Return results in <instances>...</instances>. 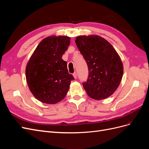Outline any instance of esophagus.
Listing matches in <instances>:
<instances>
[{"instance_id":"esophagus-1","label":"esophagus","mask_w":149,"mask_h":149,"mask_svg":"<svg viewBox=\"0 0 149 149\" xmlns=\"http://www.w3.org/2000/svg\"><path fill=\"white\" fill-rule=\"evenodd\" d=\"M73 77L74 78V79L77 78V73H74L73 74Z\"/></svg>"}]
</instances>
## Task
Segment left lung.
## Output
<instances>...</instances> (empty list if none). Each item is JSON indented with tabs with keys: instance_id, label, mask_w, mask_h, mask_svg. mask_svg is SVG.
Segmentation results:
<instances>
[{
	"instance_id": "1",
	"label": "left lung",
	"mask_w": 149,
	"mask_h": 149,
	"mask_svg": "<svg viewBox=\"0 0 149 149\" xmlns=\"http://www.w3.org/2000/svg\"><path fill=\"white\" fill-rule=\"evenodd\" d=\"M75 42L86 62L89 75L83 83L88 95L96 100L111 96L123 75V65L116 49L98 35H81Z\"/></svg>"
}]
</instances>
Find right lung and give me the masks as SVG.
Instances as JSON below:
<instances>
[{
	"mask_svg": "<svg viewBox=\"0 0 149 149\" xmlns=\"http://www.w3.org/2000/svg\"><path fill=\"white\" fill-rule=\"evenodd\" d=\"M67 36H50L42 40L26 66V79L33 95L46 104H56L68 91L73 75L62 56L70 45Z\"/></svg>",
	"mask_w": 149,
	"mask_h": 149,
	"instance_id": "obj_1",
	"label": "right lung"
}]
</instances>
